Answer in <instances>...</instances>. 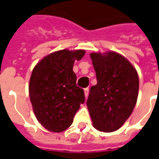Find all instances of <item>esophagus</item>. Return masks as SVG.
Listing matches in <instances>:
<instances>
[{
  "label": "esophagus",
  "mask_w": 159,
  "mask_h": 159,
  "mask_svg": "<svg viewBox=\"0 0 159 159\" xmlns=\"http://www.w3.org/2000/svg\"><path fill=\"white\" fill-rule=\"evenodd\" d=\"M89 88H86V89H84V94H85V97H88L89 95Z\"/></svg>",
  "instance_id": "1"
}]
</instances>
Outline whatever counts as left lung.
<instances>
[{
    "instance_id": "8db88e82",
    "label": "left lung",
    "mask_w": 159,
    "mask_h": 159,
    "mask_svg": "<svg viewBox=\"0 0 159 159\" xmlns=\"http://www.w3.org/2000/svg\"><path fill=\"white\" fill-rule=\"evenodd\" d=\"M97 84L91 87L87 107L93 126L103 132L122 127L136 104L139 77L131 63L117 52L90 53Z\"/></svg>"
}]
</instances>
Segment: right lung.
<instances>
[{
    "mask_svg": "<svg viewBox=\"0 0 159 159\" xmlns=\"http://www.w3.org/2000/svg\"><path fill=\"white\" fill-rule=\"evenodd\" d=\"M84 54V50L57 51L44 57L33 69L29 84L30 102L38 122L51 132L68 129L85 101L73 71L75 60Z\"/></svg>",
    "mask_w": 159,
    "mask_h": 159,
    "instance_id": "add662e5",
    "label": "right lung"
}]
</instances>
